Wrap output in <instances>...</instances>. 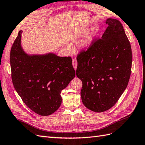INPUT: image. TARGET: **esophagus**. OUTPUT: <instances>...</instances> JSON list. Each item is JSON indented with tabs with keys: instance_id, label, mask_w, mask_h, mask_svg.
<instances>
[{
	"instance_id": "1",
	"label": "esophagus",
	"mask_w": 145,
	"mask_h": 145,
	"mask_svg": "<svg viewBox=\"0 0 145 145\" xmlns=\"http://www.w3.org/2000/svg\"><path fill=\"white\" fill-rule=\"evenodd\" d=\"M72 65H73V67H74V69L76 70L77 66V61L76 59H72Z\"/></svg>"
}]
</instances>
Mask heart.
Wrapping results in <instances>:
<instances>
[{
  "mask_svg": "<svg viewBox=\"0 0 145 145\" xmlns=\"http://www.w3.org/2000/svg\"><path fill=\"white\" fill-rule=\"evenodd\" d=\"M93 40V34H90L83 38L79 42V46L81 48L87 49L89 48Z\"/></svg>",
  "mask_w": 145,
  "mask_h": 145,
  "instance_id": "heart-1",
  "label": "heart"
}]
</instances>
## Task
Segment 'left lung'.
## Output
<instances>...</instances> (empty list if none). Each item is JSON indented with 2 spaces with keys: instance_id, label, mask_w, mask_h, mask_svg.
I'll use <instances>...</instances> for the list:
<instances>
[{
  "instance_id": "obj_1",
  "label": "left lung",
  "mask_w": 145,
  "mask_h": 145,
  "mask_svg": "<svg viewBox=\"0 0 145 145\" xmlns=\"http://www.w3.org/2000/svg\"><path fill=\"white\" fill-rule=\"evenodd\" d=\"M108 26L101 39H95L87 50L77 56L76 76L82 80V103L101 112L112 108L127 86L132 55L121 23L108 18Z\"/></svg>"
}]
</instances>
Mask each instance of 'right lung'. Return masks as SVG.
Instances as JSON below:
<instances>
[{
	"label": "right lung",
	"mask_w": 145,
	"mask_h": 145,
	"mask_svg": "<svg viewBox=\"0 0 145 145\" xmlns=\"http://www.w3.org/2000/svg\"><path fill=\"white\" fill-rule=\"evenodd\" d=\"M22 32L19 31L10 51L13 86L32 111L49 116L60 106L61 91L74 78L72 59L52 53L27 55L21 45Z\"/></svg>",
	"instance_id": "1"
}]
</instances>
